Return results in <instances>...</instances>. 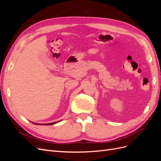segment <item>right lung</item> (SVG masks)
Instances as JSON below:
<instances>
[{
  "instance_id": "obj_1",
  "label": "right lung",
  "mask_w": 161,
  "mask_h": 161,
  "mask_svg": "<svg viewBox=\"0 0 161 161\" xmlns=\"http://www.w3.org/2000/svg\"><path fill=\"white\" fill-rule=\"evenodd\" d=\"M56 123H58V121H56V122H53V123H50V124H43V125H53V124H56ZM33 124H35V123H33Z\"/></svg>"
}]
</instances>
